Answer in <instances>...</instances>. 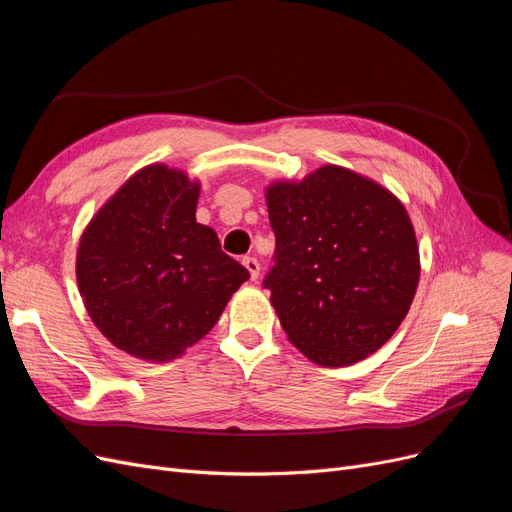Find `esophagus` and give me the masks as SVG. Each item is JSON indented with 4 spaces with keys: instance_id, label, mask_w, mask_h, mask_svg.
Wrapping results in <instances>:
<instances>
[{
    "instance_id": "obj_1",
    "label": "esophagus",
    "mask_w": 512,
    "mask_h": 512,
    "mask_svg": "<svg viewBox=\"0 0 512 512\" xmlns=\"http://www.w3.org/2000/svg\"><path fill=\"white\" fill-rule=\"evenodd\" d=\"M243 267L250 271V277H252V279H258V275H260V262H258L254 256L243 258Z\"/></svg>"
}]
</instances>
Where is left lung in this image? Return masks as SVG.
I'll use <instances>...</instances> for the list:
<instances>
[{
	"label": "left lung",
	"mask_w": 512,
	"mask_h": 512,
	"mask_svg": "<svg viewBox=\"0 0 512 512\" xmlns=\"http://www.w3.org/2000/svg\"><path fill=\"white\" fill-rule=\"evenodd\" d=\"M275 267L264 279L294 347L320 366L356 364L392 339L415 298L419 248L381 184L324 165L267 188Z\"/></svg>",
	"instance_id": "1"
}]
</instances>
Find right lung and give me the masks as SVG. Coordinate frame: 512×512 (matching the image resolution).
Segmentation results:
<instances>
[{"label":"right lung","mask_w":512,"mask_h":512,"mask_svg":"<svg viewBox=\"0 0 512 512\" xmlns=\"http://www.w3.org/2000/svg\"><path fill=\"white\" fill-rule=\"evenodd\" d=\"M201 184L154 163L84 228L76 279L101 334L146 362H171L214 328L250 273L197 222Z\"/></svg>","instance_id":"right-lung-1"}]
</instances>
